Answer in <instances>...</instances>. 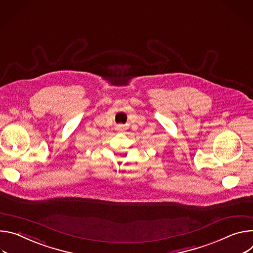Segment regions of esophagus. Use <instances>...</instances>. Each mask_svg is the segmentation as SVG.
<instances>
[{
  "label": "esophagus",
  "mask_w": 253,
  "mask_h": 253,
  "mask_svg": "<svg viewBox=\"0 0 253 253\" xmlns=\"http://www.w3.org/2000/svg\"><path fill=\"white\" fill-rule=\"evenodd\" d=\"M117 129H118L120 132H123V131H125L126 126H125L124 125H119V126H117Z\"/></svg>",
  "instance_id": "esophagus-1"
}]
</instances>
